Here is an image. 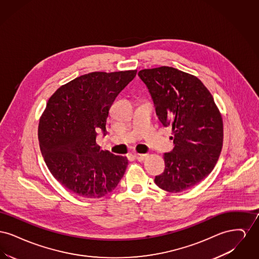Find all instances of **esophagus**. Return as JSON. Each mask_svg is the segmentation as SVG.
<instances>
[{"label":"esophagus","instance_id":"esophagus-1","mask_svg":"<svg viewBox=\"0 0 259 259\" xmlns=\"http://www.w3.org/2000/svg\"><path fill=\"white\" fill-rule=\"evenodd\" d=\"M136 159L138 161H143L146 159L147 157V154H141V153H135L134 154Z\"/></svg>","mask_w":259,"mask_h":259}]
</instances>
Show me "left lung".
<instances>
[{
    "instance_id": "left-lung-1",
    "label": "left lung",
    "mask_w": 259,
    "mask_h": 259,
    "mask_svg": "<svg viewBox=\"0 0 259 259\" xmlns=\"http://www.w3.org/2000/svg\"><path fill=\"white\" fill-rule=\"evenodd\" d=\"M148 87L158 119L171 126L175 148L164 154L165 170L154 183L169 192L185 191L211 172L223 142L222 117L209 90L196 76L172 67L138 73Z\"/></svg>"
}]
</instances>
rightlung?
Wrapping results in <instances>:
<instances>
[{
	"instance_id": "obj_1",
	"label": "right lung",
	"mask_w": 259,
	"mask_h": 259,
	"mask_svg": "<svg viewBox=\"0 0 259 259\" xmlns=\"http://www.w3.org/2000/svg\"><path fill=\"white\" fill-rule=\"evenodd\" d=\"M136 74L80 75L58 88L47 104L37 133L42 157L52 176L79 197H104L123 177L127 158L101 150L96 137L99 131L107 135L111 105Z\"/></svg>"
}]
</instances>
